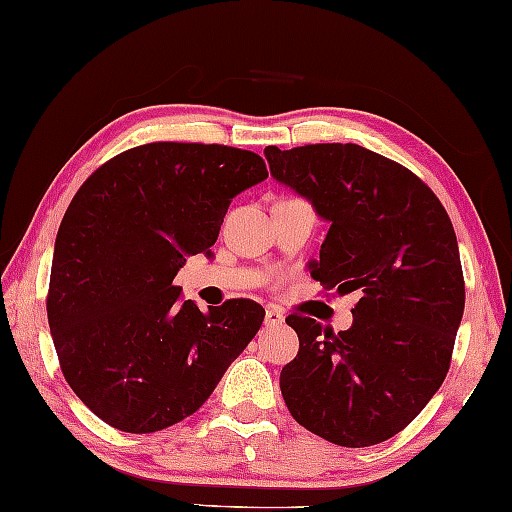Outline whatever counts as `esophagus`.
<instances>
[{
  "instance_id": "esophagus-1",
  "label": "esophagus",
  "mask_w": 512,
  "mask_h": 512,
  "mask_svg": "<svg viewBox=\"0 0 512 512\" xmlns=\"http://www.w3.org/2000/svg\"><path fill=\"white\" fill-rule=\"evenodd\" d=\"M284 322V315L275 308H265V327H280Z\"/></svg>"
}]
</instances>
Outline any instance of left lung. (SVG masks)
Returning a JSON list of instances; mask_svg holds the SVG:
<instances>
[{"label":"left lung","instance_id":"8db88e82","mask_svg":"<svg viewBox=\"0 0 512 512\" xmlns=\"http://www.w3.org/2000/svg\"><path fill=\"white\" fill-rule=\"evenodd\" d=\"M270 174L329 221L310 275L355 294L353 327L289 315L298 355L280 374L291 416L341 447L409 426L449 371L466 284L442 202L416 174L355 143L265 148Z\"/></svg>","mask_w":512,"mask_h":512}]
</instances>
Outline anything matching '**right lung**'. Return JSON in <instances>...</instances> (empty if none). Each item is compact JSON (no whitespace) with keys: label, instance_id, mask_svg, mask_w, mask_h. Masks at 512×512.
I'll use <instances>...</instances> for the list:
<instances>
[{"label":"right lung","instance_id":"obj_1","mask_svg":"<svg viewBox=\"0 0 512 512\" xmlns=\"http://www.w3.org/2000/svg\"><path fill=\"white\" fill-rule=\"evenodd\" d=\"M268 178L230 145L148 143L82 183L53 249L46 315L65 381L124 433L195 414L261 329L265 310L230 298L202 313L174 277L211 254L232 197Z\"/></svg>","mask_w":512,"mask_h":512}]
</instances>
